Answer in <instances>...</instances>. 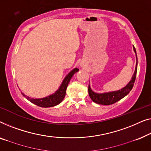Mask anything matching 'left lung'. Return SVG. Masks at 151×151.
Instances as JSON below:
<instances>
[{
	"label": "left lung",
	"mask_w": 151,
	"mask_h": 151,
	"mask_svg": "<svg viewBox=\"0 0 151 151\" xmlns=\"http://www.w3.org/2000/svg\"><path fill=\"white\" fill-rule=\"evenodd\" d=\"M133 50L136 55V66H135V73L133 74L132 76V78L129 81L128 84L124 88H123L120 90L118 91H114V92H109L107 93H103V94H99V93H96L93 92L91 89L90 85L88 86V93L89 96L92 100L93 102L96 103L97 104H100V105H109L111 104H114L120 101L122 98L126 96L127 94L130 92V91L132 90L133 85H134L135 78H136V74H137V54H136V50H135V47H133Z\"/></svg>",
	"instance_id": "1"
}]
</instances>
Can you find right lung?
I'll use <instances>...</instances> for the list:
<instances>
[{
    "mask_svg": "<svg viewBox=\"0 0 151 151\" xmlns=\"http://www.w3.org/2000/svg\"><path fill=\"white\" fill-rule=\"evenodd\" d=\"M78 71V69L75 68V69H73V70L70 72L68 74V75L65 76L64 79H63L62 83L59 87L58 90H57L54 94L50 96H46L45 98H42V99H31V98L27 96L26 95H24L23 93L22 94L24 96L27 100H29V101L31 103L35 104V105L39 106L41 107H54L55 105H57L58 104L61 103L63 101V99L65 96V91H66L68 85L70 81L73 77L74 74L76 73V72Z\"/></svg>",
    "mask_w": 151,
    "mask_h": 151,
    "instance_id": "1",
    "label": "right lung"
}]
</instances>
